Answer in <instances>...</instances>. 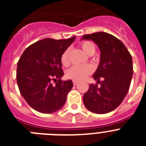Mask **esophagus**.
Returning <instances> with one entry per match:
<instances>
[{"instance_id": "esophagus-1", "label": "esophagus", "mask_w": 146, "mask_h": 146, "mask_svg": "<svg viewBox=\"0 0 146 146\" xmlns=\"http://www.w3.org/2000/svg\"><path fill=\"white\" fill-rule=\"evenodd\" d=\"M78 81L77 80H73V84H74V86H76L77 84H78Z\"/></svg>"}]
</instances>
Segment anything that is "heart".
<instances>
[{
    "mask_svg": "<svg viewBox=\"0 0 146 146\" xmlns=\"http://www.w3.org/2000/svg\"><path fill=\"white\" fill-rule=\"evenodd\" d=\"M81 47L82 50L86 52L87 55H92L95 52L96 47L94 43L89 41H85L81 43ZM69 50L67 49L62 54L60 60L61 64L64 66H67L69 65ZM93 72V68L91 66H74L71 69H69L67 72V76L70 79L74 80H84L88 75L91 74Z\"/></svg>",
    "mask_w": 146,
    "mask_h": 146,
    "instance_id": "obj_1",
    "label": "heart"
}]
</instances>
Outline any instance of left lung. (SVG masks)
I'll return each mask as SVG.
<instances>
[{"label": "left lung", "mask_w": 146, "mask_h": 146, "mask_svg": "<svg viewBox=\"0 0 146 146\" xmlns=\"http://www.w3.org/2000/svg\"><path fill=\"white\" fill-rule=\"evenodd\" d=\"M82 39L92 40L101 52L99 66L93 74L100 86L90 84L83 103L94 113H110L119 106L129 91L133 75L131 55L121 41L105 32L85 35Z\"/></svg>", "instance_id": "1"}]
</instances>
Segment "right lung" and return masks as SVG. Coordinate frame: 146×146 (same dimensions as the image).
Returning <instances> with one entry per match:
<instances>
[{
	"mask_svg": "<svg viewBox=\"0 0 146 146\" xmlns=\"http://www.w3.org/2000/svg\"><path fill=\"white\" fill-rule=\"evenodd\" d=\"M75 39L44 38L30 45L17 63V82L23 97L35 110L52 113L63 108L72 81H62L60 58ZM55 82L53 83V82Z\"/></svg>",
	"mask_w": 146,
	"mask_h": 146,
	"instance_id": "obj_1",
	"label": "right lung"
}]
</instances>
